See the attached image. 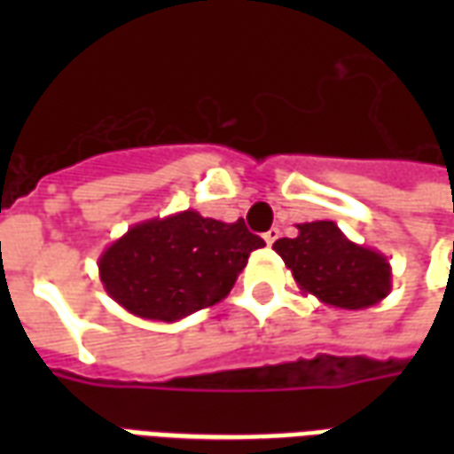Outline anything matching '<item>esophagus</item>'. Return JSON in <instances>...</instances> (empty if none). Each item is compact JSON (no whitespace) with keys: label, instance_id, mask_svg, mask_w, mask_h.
Listing matches in <instances>:
<instances>
[{"label":"esophagus","instance_id":"obj_1","mask_svg":"<svg viewBox=\"0 0 454 454\" xmlns=\"http://www.w3.org/2000/svg\"><path fill=\"white\" fill-rule=\"evenodd\" d=\"M262 238H265L267 246H272V243H275L277 238H279V228H270V231H267V233H265V236H262Z\"/></svg>","mask_w":454,"mask_h":454}]
</instances>
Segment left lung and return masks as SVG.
<instances>
[{"label":"left lung","instance_id":"8db88e82","mask_svg":"<svg viewBox=\"0 0 454 454\" xmlns=\"http://www.w3.org/2000/svg\"><path fill=\"white\" fill-rule=\"evenodd\" d=\"M299 236L279 238L275 250L304 294L335 309L360 311L391 292V265L374 247L352 243L333 221L299 223Z\"/></svg>","mask_w":454,"mask_h":454}]
</instances>
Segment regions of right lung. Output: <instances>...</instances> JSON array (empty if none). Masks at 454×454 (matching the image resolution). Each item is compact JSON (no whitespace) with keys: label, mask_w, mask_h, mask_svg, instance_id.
<instances>
[{"label":"right lung","mask_w":454,"mask_h":454,"mask_svg":"<svg viewBox=\"0 0 454 454\" xmlns=\"http://www.w3.org/2000/svg\"><path fill=\"white\" fill-rule=\"evenodd\" d=\"M262 246L243 218L223 223L187 208L130 226L99 255V279L129 314L175 324L223 301Z\"/></svg>","instance_id":"add662e5"}]
</instances>
